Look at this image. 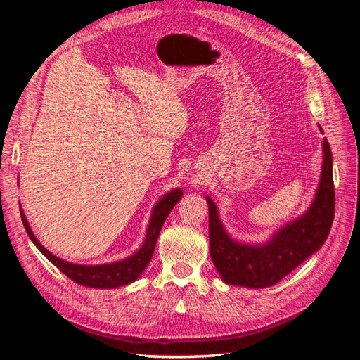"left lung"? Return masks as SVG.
Returning <instances> with one entry per match:
<instances>
[{
    "mask_svg": "<svg viewBox=\"0 0 360 360\" xmlns=\"http://www.w3.org/2000/svg\"><path fill=\"white\" fill-rule=\"evenodd\" d=\"M319 129L324 134L320 124ZM205 200L209 202L210 257L222 281L249 288L275 285L317 252L329 236L335 214V189L328 139H323L320 183L308 210L281 226L264 243L234 240L225 230L214 201L209 195H205Z\"/></svg>",
    "mask_w": 360,
    "mask_h": 360,
    "instance_id": "1",
    "label": "left lung"
}]
</instances>
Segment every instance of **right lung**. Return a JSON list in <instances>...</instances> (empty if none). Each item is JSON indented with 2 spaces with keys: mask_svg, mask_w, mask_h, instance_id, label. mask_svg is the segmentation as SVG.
<instances>
[{
  "mask_svg": "<svg viewBox=\"0 0 360 360\" xmlns=\"http://www.w3.org/2000/svg\"><path fill=\"white\" fill-rule=\"evenodd\" d=\"M181 197H183V191L180 188L172 189L163 195V197H160V200L153 207V212H151L143 246H141L136 252H134V255L118 259V261H112V263H105V264H76V263H69V261L53 255L37 240V237L34 236V233H32L31 226L24 214L22 207H19V209H20V219H22L25 231L31 238V242L34 243L40 252L45 255L53 266H57L64 275L70 278L73 282H76V284L84 285V287L117 288V287L132 284V282H135L141 276V274L146 270V267L151 261V257H153L162 225L167 221V217L174 209V205L179 202Z\"/></svg>",
  "mask_w": 360,
  "mask_h": 360,
  "instance_id": "right-lung-1",
  "label": "right lung"
}]
</instances>
